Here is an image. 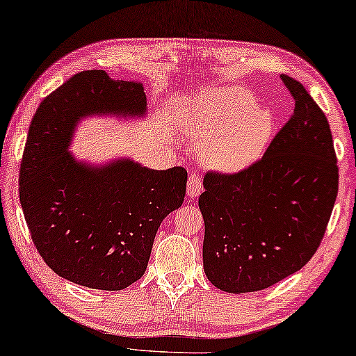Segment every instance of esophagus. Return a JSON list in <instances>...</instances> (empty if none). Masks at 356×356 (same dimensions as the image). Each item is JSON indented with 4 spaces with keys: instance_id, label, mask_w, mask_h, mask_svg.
<instances>
[{
    "instance_id": "1",
    "label": "esophagus",
    "mask_w": 356,
    "mask_h": 356,
    "mask_svg": "<svg viewBox=\"0 0 356 356\" xmlns=\"http://www.w3.org/2000/svg\"><path fill=\"white\" fill-rule=\"evenodd\" d=\"M202 192V178L200 175L191 173L188 179V195L189 197H199Z\"/></svg>"
}]
</instances>
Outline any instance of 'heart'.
<instances>
[{
	"mask_svg": "<svg viewBox=\"0 0 356 356\" xmlns=\"http://www.w3.org/2000/svg\"><path fill=\"white\" fill-rule=\"evenodd\" d=\"M275 121L248 90L220 88L202 97L186 123V134L205 143L202 159L219 172H238L254 164L271 142Z\"/></svg>",
	"mask_w": 356,
	"mask_h": 356,
	"instance_id": "obj_1",
	"label": "heart"
}]
</instances>
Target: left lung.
I'll use <instances>...</instances> for the list:
<instances>
[{"label":"left lung","instance_id":"1","mask_svg":"<svg viewBox=\"0 0 356 356\" xmlns=\"http://www.w3.org/2000/svg\"><path fill=\"white\" fill-rule=\"evenodd\" d=\"M281 80L295 108L265 154L240 172L203 178V268L229 293L257 292L301 270L323 240L337 197L328 120L300 81Z\"/></svg>","mask_w":356,"mask_h":356}]
</instances>
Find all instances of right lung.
Masks as SVG:
<instances>
[{
	"label": "right lung",
	"instance_id": "obj_1",
	"mask_svg": "<svg viewBox=\"0 0 356 356\" xmlns=\"http://www.w3.org/2000/svg\"><path fill=\"white\" fill-rule=\"evenodd\" d=\"M140 81L83 71L40 102L20 164V203L31 240L58 276L83 287L123 290L143 276L156 232L183 205L184 167L148 170L132 161L101 168L67 153L88 113L140 115Z\"/></svg>",
	"mask_w": 356,
	"mask_h": 356
}]
</instances>
